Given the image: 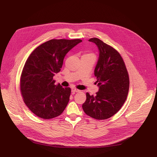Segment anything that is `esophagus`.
Returning <instances> with one entry per match:
<instances>
[{
	"mask_svg": "<svg viewBox=\"0 0 157 157\" xmlns=\"http://www.w3.org/2000/svg\"><path fill=\"white\" fill-rule=\"evenodd\" d=\"M79 91H80L79 90H78V89H75V88H72V89H71V92L73 93H78V92H79Z\"/></svg>",
	"mask_w": 157,
	"mask_h": 157,
	"instance_id": "34e87169",
	"label": "esophagus"
}]
</instances>
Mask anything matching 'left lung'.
<instances>
[{
    "label": "left lung",
    "mask_w": 157,
    "mask_h": 157,
    "mask_svg": "<svg viewBox=\"0 0 157 157\" xmlns=\"http://www.w3.org/2000/svg\"><path fill=\"white\" fill-rule=\"evenodd\" d=\"M96 44L99 58L94 76L99 91L95 96L86 93L82 107L89 116L98 120L110 118L121 109L128 92L129 78L121 55L113 47L97 38L88 40Z\"/></svg>",
    "instance_id": "1"
}]
</instances>
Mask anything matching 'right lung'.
Returning a JSON list of instances; mask_svg holds the SVG:
<instances>
[{"label": "right lung", "mask_w": 157, "mask_h": 157, "mask_svg": "<svg viewBox=\"0 0 157 157\" xmlns=\"http://www.w3.org/2000/svg\"><path fill=\"white\" fill-rule=\"evenodd\" d=\"M81 41L50 40L40 44L28 58L21 75L20 90L24 102L38 117H56L68 104L71 89L55 85L53 76L60 71L66 55Z\"/></svg>", "instance_id": "obj_1"}]
</instances>
